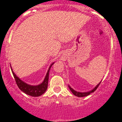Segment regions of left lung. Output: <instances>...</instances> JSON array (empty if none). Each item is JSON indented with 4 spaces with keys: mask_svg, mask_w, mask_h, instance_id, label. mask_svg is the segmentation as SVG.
I'll return each instance as SVG.
<instances>
[{
    "mask_svg": "<svg viewBox=\"0 0 122 122\" xmlns=\"http://www.w3.org/2000/svg\"><path fill=\"white\" fill-rule=\"evenodd\" d=\"M100 83H101V81H100L98 85H97V86L95 87V88L93 89V90H90V91H89V92H76V91H75V90H73V89L71 88L70 86H69V87L70 90H71V92L73 93V94L74 95H75V96H77V97H85V96H88V95H90V94L94 92H95V90L97 89V87H98V86L100 84Z\"/></svg>",
    "mask_w": 122,
    "mask_h": 122,
    "instance_id": "left-lung-1",
    "label": "left lung"
}]
</instances>
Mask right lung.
<instances>
[{"mask_svg":"<svg viewBox=\"0 0 122 122\" xmlns=\"http://www.w3.org/2000/svg\"><path fill=\"white\" fill-rule=\"evenodd\" d=\"M54 64V63H52V65L50 66L49 68L48 71H47V74H46L45 78L44 79L43 81L41 84L36 86H32V85H29L28 84L26 83L22 80L20 79L15 74L13 71L12 70V69H11L13 73L14 78L16 81V84L19 88L20 89L22 92H23L29 95V96H33V97H37V96H41L44 93L46 92L47 88V85H48V80H49V71L51 69L52 66ZM11 67V66H10Z\"/></svg>","mask_w":122,"mask_h":122,"instance_id":"add662e5","label":"right lung"}]
</instances>
